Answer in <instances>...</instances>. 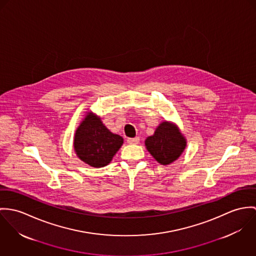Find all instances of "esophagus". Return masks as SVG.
Here are the masks:
<instances>
[{
  "label": "esophagus",
  "instance_id": "1",
  "mask_svg": "<svg viewBox=\"0 0 256 256\" xmlns=\"http://www.w3.org/2000/svg\"><path fill=\"white\" fill-rule=\"evenodd\" d=\"M140 138H128L126 140V142L128 143V144H138V142H140Z\"/></svg>",
  "mask_w": 256,
  "mask_h": 256
}]
</instances>
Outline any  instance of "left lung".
Returning a JSON list of instances; mask_svg holds the SVG:
<instances>
[{
  "instance_id": "8db88e82",
  "label": "left lung",
  "mask_w": 256,
  "mask_h": 256,
  "mask_svg": "<svg viewBox=\"0 0 256 256\" xmlns=\"http://www.w3.org/2000/svg\"><path fill=\"white\" fill-rule=\"evenodd\" d=\"M186 145V140L178 128L168 122H163L154 134L145 140L147 150L162 165H168L176 160Z\"/></svg>"
}]
</instances>
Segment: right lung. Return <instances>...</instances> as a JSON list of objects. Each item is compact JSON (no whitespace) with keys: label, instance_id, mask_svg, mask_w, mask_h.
<instances>
[{"label":"right lung","instance_id":"1","mask_svg":"<svg viewBox=\"0 0 256 256\" xmlns=\"http://www.w3.org/2000/svg\"><path fill=\"white\" fill-rule=\"evenodd\" d=\"M122 142V136L112 134L99 116L90 113L76 130L74 146L80 160L101 168L111 162Z\"/></svg>","mask_w":256,"mask_h":256}]
</instances>
